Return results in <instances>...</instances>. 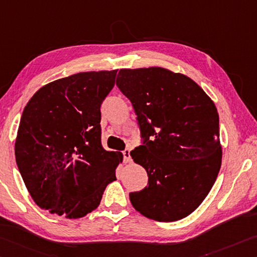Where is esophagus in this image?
<instances>
[{"label":"esophagus","instance_id":"esophagus-1","mask_svg":"<svg viewBox=\"0 0 257 257\" xmlns=\"http://www.w3.org/2000/svg\"><path fill=\"white\" fill-rule=\"evenodd\" d=\"M123 156H124V161L125 163H131V155H130V150L126 149L123 151Z\"/></svg>","mask_w":257,"mask_h":257}]
</instances>
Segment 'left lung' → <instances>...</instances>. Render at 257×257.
<instances>
[{"instance_id":"obj_1","label":"left lung","mask_w":257,"mask_h":257,"mask_svg":"<svg viewBox=\"0 0 257 257\" xmlns=\"http://www.w3.org/2000/svg\"><path fill=\"white\" fill-rule=\"evenodd\" d=\"M116 84L132 102L143 139L131 157L149 177L142 191L130 193L132 205L156 221L187 217L221 167L217 107L191 78L164 67L121 69Z\"/></svg>"}]
</instances>
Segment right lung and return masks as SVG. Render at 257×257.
<instances>
[{
    "mask_svg": "<svg viewBox=\"0 0 257 257\" xmlns=\"http://www.w3.org/2000/svg\"><path fill=\"white\" fill-rule=\"evenodd\" d=\"M117 70L81 72L48 83L25 107L16 139V161L40 209L82 218L98 208L116 179L121 152L101 146L100 106Z\"/></svg>",
    "mask_w": 257,
    "mask_h": 257,
    "instance_id": "1",
    "label": "right lung"
}]
</instances>
